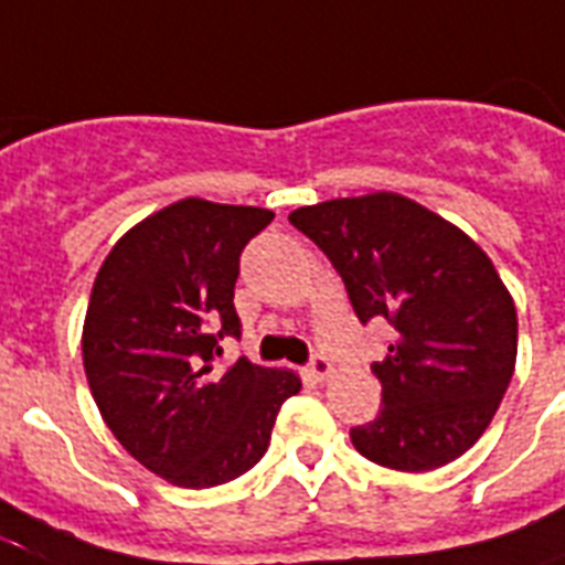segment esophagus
<instances>
[{"label":"esophagus","mask_w":565,"mask_h":565,"mask_svg":"<svg viewBox=\"0 0 565 565\" xmlns=\"http://www.w3.org/2000/svg\"><path fill=\"white\" fill-rule=\"evenodd\" d=\"M306 371H309V377L312 380H327L332 374V362L323 356V353H312L309 356V365H306Z\"/></svg>","instance_id":"1"}]
</instances>
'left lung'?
I'll use <instances>...</instances> for the list:
<instances>
[{"mask_svg": "<svg viewBox=\"0 0 565 565\" xmlns=\"http://www.w3.org/2000/svg\"><path fill=\"white\" fill-rule=\"evenodd\" d=\"M342 277L362 323L395 330L371 371L383 409L351 430L377 466L430 471L480 439L515 369V306L478 244L397 194L342 196L288 214Z\"/></svg>", "mask_w": 565, "mask_h": 565, "instance_id": "obj_1", "label": "left lung"}]
</instances>
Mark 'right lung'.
Here are the masks:
<instances>
[{"label": "right lung", "mask_w": 565, "mask_h": 565, "mask_svg": "<svg viewBox=\"0 0 565 565\" xmlns=\"http://www.w3.org/2000/svg\"><path fill=\"white\" fill-rule=\"evenodd\" d=\"M274 221L256 205L179 200L105 256L87 306L82 356L108 430L135 460L185 489L235 480L265 457L279 406L300 380L238 356V262Z\"/></svg>", "instance_id": "obj_1"}]
</instances>
